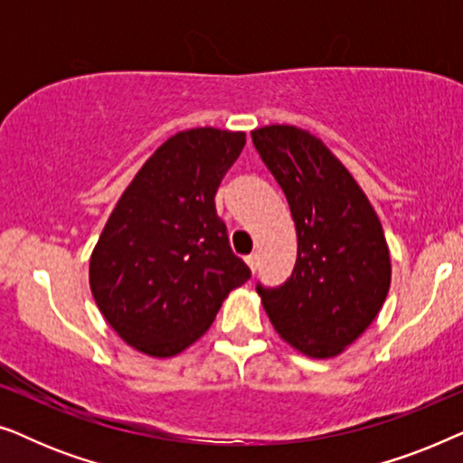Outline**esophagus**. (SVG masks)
I'll use <instances>...</instances> for the list:
<instances>
[{
	"label": "esophagus",
	"mask_w": 463,
	"mask_h": 463,
	"mask_svg": "<svg viewBox=\"0 0 463 463\" xmlns=\"http://www.w3.org/2000/svg\"><path fill=\"white\" fill-rule=\"evenodd\" d=\"M257 263H259V259H257V255H255V252H252V255H249V257H246V265H249V268H250L252 271H255V269H257Z\"/></svg>",
	"instance_id": "esophagus-1"
}]
</instances>
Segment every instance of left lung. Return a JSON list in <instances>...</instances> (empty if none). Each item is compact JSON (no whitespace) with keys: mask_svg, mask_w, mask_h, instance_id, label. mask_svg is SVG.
<instances>
[{"mask_svg":"<svg viewBox=\"0 0 463 463\" xmlns=\"http://www.w3.org/2000/svg\"><path fill=\"white\" fill-rule=\"evenodd\" d=\"M297 230L293 274L257 282L271 325L312 358L337 356L375 320L390 290V252L377 213L326 145L295 126L252 130Z\"/></svg>","mask_w":463,"mask_h":463,"instance_id":"obj_1","label":"left lung"}]
</instances>
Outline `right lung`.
Wrapping results in <instances>:
<instances>
[{
    "label": "right lung",
    "instance_id": "add662e5",
    "mask_svg": "<svg viewBox=\"0 0 463 463\" xmlns=\"http://www.w3.org/2000/svg\"><path fill=\"white\" fill-rule=\"evenodd\" d=\"M244 143V132H176L113 208L90 259V288L113 331L138 352H183L250 278L214 206Z\"/></svg>",
    "mask_w": 463,
    "mask_h": 463
}]
</instances>
